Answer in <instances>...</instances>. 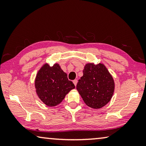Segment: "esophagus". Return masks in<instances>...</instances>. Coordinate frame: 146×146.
Segmentation results:
<instances>
[{
  "instance_id": "34e87169",
  "label": "esophagus",
  "mask_w": 146,
  "mask_h": 146,
  "mask_svg": "<svg viewBox=\"0 0 146 146\" xmlns=\"http://www.w3.org/2000/svg\"><path fill=\"white\" fill-rule=\"evenodd\" d=\"M73 84H74V85H75V86H76V84H77V80H76V79H75V80H74L73 81Z\"/></svg>"
}]
</instances>
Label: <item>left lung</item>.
<instances>
[{"label":"left lung","mask_w":146,"mask_h":146,"mask_svg":"<svg viewBox=\"0 0 146 146\" xmlns=\"http://www.w3.org/2000/svg\"><path fill=\"white\" fill-rule=\"evenodd\" d=\"M76 90L86 105L93 109H100L111 99L115 82L103 64L88 63L83 70V76L76 84Z\"/></svg>","instance_id":"8db88e82"}]
</instances>
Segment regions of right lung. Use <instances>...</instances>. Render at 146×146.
<instances>
[{"label":"right lung","mask_w":146,"mask_h":146,"mask_svg":"<svg viewBox=\"0 0 146 146\" xmlns=\"http://www.w3.org/2000/svg\"><path fill=\"white\" fill-rule=\"evenodd\" d=\"M35 87L42 102L49 107H53L59 104L75 86L68 80L67 74L58 64L50 66L45 63L36 74Z\"/></svg>","instance_id":"1"}]
</instances>
